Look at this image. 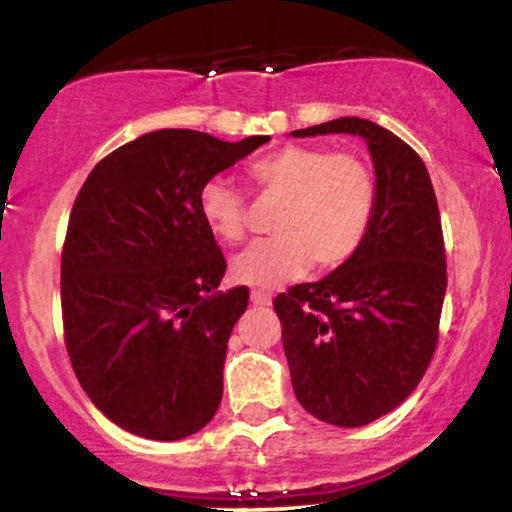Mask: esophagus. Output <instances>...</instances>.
I'll use <instances>...</instances> for the list:
<instances>
[{"mask_svg":"<svg viewBox=\"0 0 512 512\" xmlns=\"http://www.w3.org/2000/svg\"><path fill=\"white\" fill-rule=\"evenodd\" d=\"M250 302L255 304V307H269V304H271V295L264 293V290H252V293H250Z\"/></svg>","mask_w":512,"mask_h":512,"instance_id":"obj_1","label":"esophagus"}]
</instances>
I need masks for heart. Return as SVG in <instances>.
<instances>
[{"label": "heart", "mask_w": 512, "mask_h": 512, "mask_svg": "<svg viewBox=\"0 0 512 512\" xmlns=\"http://www.w3.org/2000/svg\"><path fill=\"white\" fill-rule=\"evenodd\" d=\"M248 177L260 196L281 200L274 217L278 236L238 252L231 264L236 281L274 288L312 262L319 269L340 267L371 229L378 181L359 153L290 144L255 160ZM198 210L226 243H238L248 231V200L226 179L205 181Z\"/></svg>", "instance_id": "b5f03b06"}]
</instances>
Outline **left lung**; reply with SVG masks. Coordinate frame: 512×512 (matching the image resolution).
Segmentation results:
<instances>
[{"mask_svg":"<svg viewBox=\"0 0 512 512\" xmlns=\"http://www.w3.org/2000/svg\"><path fill=\"white\" fill-rule=\"evenodd\" d=\"M357 134L371 151L378 203L345 264L274 300L295 397L323 423L359 428L397 409L439 340L446 252L435 189L420 155L390 129L340 118L293 137Z\"/></svg>","mask_w":512,"mask_h":512,"instance_id":"1","label":"left lung"}]
</instances>
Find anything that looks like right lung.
Returning <instances> with one entry per match:
<instances>
[{
    "label": "right lung",
    "instance_id": "obj_1",
    "mask_svg": "<svg viewBox=\"0 0 512 512\" xmlns=\"http://www.w3.org/2000/svg\"><path fill=\"white\" fill-rule=\"evenodd\" d=\"M267 141L158 129L108 153L77 193L61 255L63 338L82 390L132 435L174 442L219 409L226 342L250 290H217L226 260L198 193Z\"/></svg>",
    "mask_w": 512,
    "mask_h": 512
}]
</instances>
